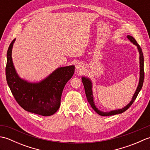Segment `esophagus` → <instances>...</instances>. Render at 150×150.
<instances>
[{"label": "esophagus", "mask_w": 150, "mask_h": 150, "mask_svg": "<svg viewBox=\"0 0 150 150\" xmlns=\"http://www.w3.org/2000/svg\"><path fill=\"white\" fill-rule=\"evenodd\" d=\"M83 68H84V66L82 63H79L77 65H76V69H77V71H81L82 69H83Z\"/></svg>", "instance_id": "34e87169"}]
</instances>
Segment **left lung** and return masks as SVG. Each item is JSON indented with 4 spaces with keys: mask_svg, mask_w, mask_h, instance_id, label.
Instances as JSON below:
<instances>
[{
    "mask_svg": "<svg viewBox=\"0 0 150 150\" xmlns=\"http://www.w3.org/2000/svg\"><path fill=\"white\" fill-rule=\"evenodd\" d=\"M127 38L129 40V41L131 42H132L134 45H135L137 47L139 53V64H140V77H139V84H138V86L136 89V91L135 92V93L133 94V97L132 98V100L129 102V103L126 105L125 107L122 108V109H118V110H111L110 111H100V110H98V108L96 107L95 104V103L93 101V91H92V87H93V85H92V82L90 79H89L88 77H82V83H83L84 87V90H85V93L86 95L88 101L89 102V103L91 105V108L96 111V112L100 115L101 116H110V115H117V114H119V113H122L124 111H126L128 108L132 106V104L133 103V102L136 99L137 97L140 92V91L141 90L142 85H143V82H144V56H143V53H142V51L141 47H140V46L138 44V43L137 42V41L135 39L133 38L132 36L130 35H127Z\"/></svg>",
    "mask_w": 150,
    "mask_h": 150,
    "instance_id": "left-lung-1",
    "label": "left lung"
}]
</instances>
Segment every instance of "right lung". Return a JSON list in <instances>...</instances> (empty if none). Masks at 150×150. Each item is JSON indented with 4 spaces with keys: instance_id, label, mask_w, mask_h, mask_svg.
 Segmentation results:
<instances>
[{
    "instance_id": "right-lung-1",
    "label": "right lung",
    "mask_w": 150,
    "mask_h": 150,
    "mask_svg": "<svg viewBox=\"0 0 150 150\" xmlns=\"http://www.w3.org/2000/svg\"><path fill=\"white\" fill-rule=\"evenodd\" d=\"M15 39L7 52L6 81L18 104L24 110L42 116L52 115L59 109L63 89L72 77L75 66L60 67L37 82H30L21 78L12 60V48Z\"/></svg>"
}]
</instances>
